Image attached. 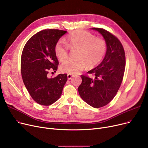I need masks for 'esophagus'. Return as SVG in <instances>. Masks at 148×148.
Wrapping results in <instances>:
<instances>
[{
    "label": "esophagus",
    "mask_w": 148,
    "mask_h": 148,
    "mask_svg": "<svg viewBox=\"0 0 148 148\" xmlns=\"http://www.w3.org/2000/svg\"><path fill=\"white\" fill-rule=\"evenodd\" d=\"M67 77H68V80H70V79H71L73 77L74 75H72V74H67Z\"/></svg>",
    "instance_id": "34e87169"
}]
</instances>
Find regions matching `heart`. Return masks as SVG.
Segmentation results:
<instances>
[{"label": "heart", "instance_id": "obj_1", "mask_svg": "<svg viewBox=\"0 0 148 148\" xmlns=\"http://www.w3.org/2000/svg\"><path fill=\"white\" fill-rule=\"evenodd\" d=\"M65 43L60 40L54 47V53L60 61L66 60L68 57V49H78L77 60L63 62L60 70L70 74H77L84 69H92L101 62L106 53L107 44L105 40L97 38L86 31L77 30L71 33L65 39Z\"/></svg>", "mask_w": 148, "mask_h": 148}]
</instances>
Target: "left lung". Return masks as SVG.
Returning a JSON list of instances; mask_svg holds the SVG:
<instances>
[{"label": "left lung", "instance_id": "obj_1", "mask_svg": "<svg viewBox=\"0 0 148 148\" xmlns=\"http://www.w3.org/2000/svg\"><path fill=\"white\" fill-rule=\"evenodd\" d=\"M100 33L107 44L103 60L97 67L89 71L94 78L82 75L78 88L81 98L90 106L99 108L108 104L116 95L123 80L125 69V53L118 38L108 31L92 28Z\"/></svg>", "mask_w": 148, "mask_h": 148}]
</instances>
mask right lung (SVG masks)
I'll use <instances>...</instances> for the list:
<instances>
[{
	"label": "right lung",
	"mask_w": 148,
	"mask_h": 148,
	"mask_svg": "<svg viewBox=\"0 0 148 148\" xmlns=\"http://www.w3.org/2000/svg\"><path fill=\"white\" fill-rule=\"evenodd\" d=\"M67 31L44 29L28 40L21 57V74L24 85L31 97L37 103L49 106L62 95L68 77L66 74L49 78V71L56 72L59 61L54 47Z\"/></svg>",
	"instance_id": "add662e5"
}]
</instances>
